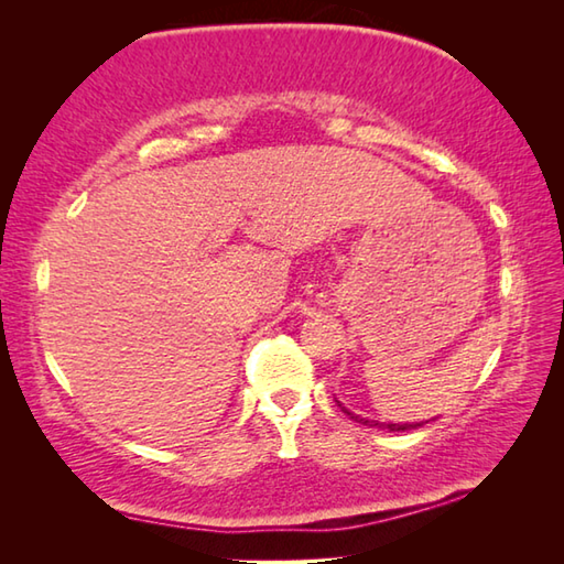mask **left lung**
Here are the masks:
<instances>
[{"label":"left lung","mask_w":564,"mask_h":564,"mask_svg":"<svg viewBox=\"0 0 564 564\" xmlns=\"http://www.w3.org/2000/svg\"><path fill=\"white\" fill-rule=\"evenodd\" d=\"M336 403L340 405V410L343 413H348L352 420H356V423H360V425H370V427H383V431H390V433H398V431H413V427H420L423 423H378V420H368V417H360V415H356V413H350V410L340 403V400H336ZM427 423V420H425Z\"/></svg>","instance_id":"8db88e82"}]
</instances>
